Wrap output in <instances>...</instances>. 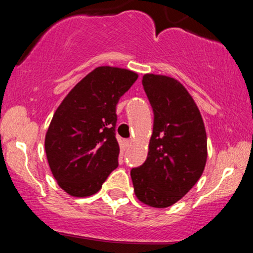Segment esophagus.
Here are the masks:
<instances>
[{
	"label": "esophagus",
	"instance_id": "1",
	"mask_svg": "<svg viewBox=\"0 0 253 253\" xmlns=\"http://www.w3.org/2000/svg\"><path fill=\"white\" fill-rule=\"evenodd\" d=\"M132 139H127V140L126 141H125V144H126V146L127 147H129L130 146V145H132Z\"/></svg>",
	"mask_w": 253,
	"mask_h": 253
}]
</instances>
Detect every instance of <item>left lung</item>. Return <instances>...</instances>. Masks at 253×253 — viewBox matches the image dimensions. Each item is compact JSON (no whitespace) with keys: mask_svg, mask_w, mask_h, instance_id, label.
Here are the masks:
<instances>
[{"mask_svg":"<svg viewBox=\"0 0 253 253\" xmlns=\"http://www.w3.org/2000/svg\"><path fill=\"white\" fill-rule=\"evenodd\" d=\"M144 90L153 110V132L143 165L130 170L135 196L155 208L181 200L207 162V135L200 110L175 78L146 74Z\"/></svg>","mask_w":253,"mask_h":253,"instance_id":"8db88e82","label":"left lung"}]
</instances>
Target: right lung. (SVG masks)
<instances>
[{"label":"right lung","instance_id":"right-lung-1","mask_svg":"<svg viewBox=\"0 0 253 253\" xmlns=\"http://www.w3.org/2000/svg\"><path fill=\"white\" fill-rule=\"evenodd\" d=\"M138 75L100 66L86 75L58 107L45 136L48 165L71 196L94 195L119 162L117 104Z\"/></svg>","mask_w":253,"mask_h":253}]
</instances>
